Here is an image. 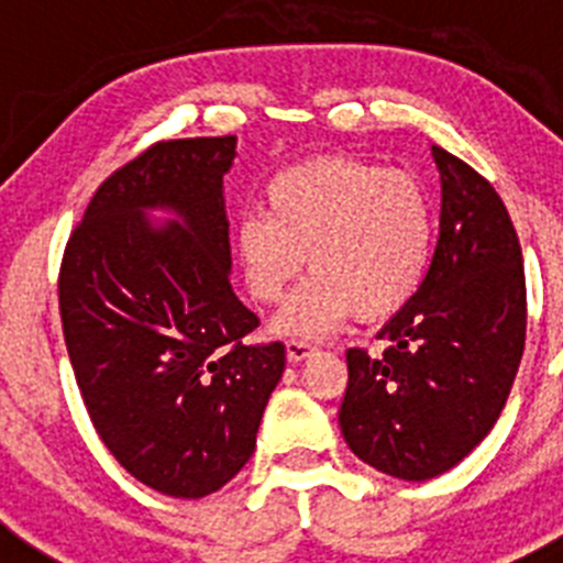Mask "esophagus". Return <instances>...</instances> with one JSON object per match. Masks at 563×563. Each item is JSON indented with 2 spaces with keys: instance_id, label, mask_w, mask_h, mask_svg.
Listing matches in <instances>:
<instances>
[{
  "instance_id": "34e87169",
  "label": "esophagus",
  "mask_w": 563,
  "mask_h": 563,
  "mask_svg": "<svg viewBox=\"0 0 563 563\" xmlns=\"http://www.w3.org/2000/svg\"><path fill=\"white\" fill-rule=\"evenodd\" d=\"M312 350H316L312 341H305V338H290V341H287V357H290L292 363L305 361L307 355H312Z\"/></svg>"
}]
</instances>
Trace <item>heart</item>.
<instances>
[{"label":"heart","instance_id":"heart-1","mask_svg":"<svg viewBox=\"0 0 563 563\" xmlns=\"http://www.w3.org/2000/svg\"><path fill=\"white\" fill-rule=\"evenodd\" d=\"M437 213L417 174L330 154L273 174L262 217L233 233L242 278L258 305H278L305 271L312 276L278 312L276 332L316 338L357 312L391 318L429 278Z\"/></svg>","mask_w":563,"mask_h":563}]
</instances>
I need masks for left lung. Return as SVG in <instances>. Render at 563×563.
I'll return each mask as SVG.
<instances>
[{
  "mask_svg": "<svg viewBox=\"0 0 563 563\" xmlns=\"http://www.w3.org/2000/svg\"><path fill=\"white\" fill-rule=\"evenodd\" d=\"M440 239L429 278L377 332L346 350L338 422L352 454L406 482L440 476L494 429L519 372L527 287L514 220L479 172L434 146Z\"/></svg>",
  "mask_w": 563,
  "mask_h": 563,
  "instance_id": "obj_1",
  "label": "left lung"
}]
</instances>
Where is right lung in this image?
<instances>
[{"instance_id": "1", "label": "right lung", "mask_w": 563, "mask_h": 563, "mask_svg": "<svg viewBox=\"0 0 563 563\" xmlns=\"http://www.w3.org/2000/svg\"><path fill=\"white\" fill-rule=\"evenodd\" d=\"M236 137L157 141L112 172L58 271L64 343L109 454L157 494L202 499L245 467L285 343L231 290L222 177ZM146 207L178 220L152 229Z\"/></svg>"}]
</instances>
